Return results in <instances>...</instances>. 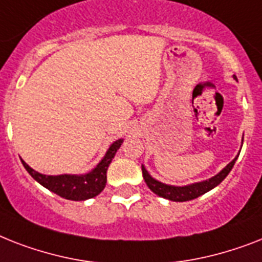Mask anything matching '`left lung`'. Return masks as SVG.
<instances>
[{"instance_id": "8db88e82", "label": "left lung", "mask_w": 262, "mask_h": 262, "mask_svg": "<svg viewBox=\"0 0 262 262\" xmlns=\"http://www.w3.org/2000/svg\"><path fill=\"white\" fill-rule=\"evenodd\" d=\"M238 155H239V153H238ZM237 159L238 156H235L234 160H231L230 163L223 168L220 173H216L215 176H212V178H210V179L207 180H203V182L192 183V184H188V186H171V184H165V183H161L159 182V180L153 179L144 165H141V169L146 186L149 187V190L152 191V192H155L156 195H159V196L161 198H165L168 201L187 202L192 201V199H196L198 196H201L203 193L208 192V191L212 190V188H215L220 183H222L223 179H225V178L229 175V172L231 171V168L234 167V163Z\"/></svg>"}]
</instances>
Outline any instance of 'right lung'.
Listing matches in <instances>:
<instances>
[{
	"label": "right lung",
	"instance_id": "add662e5",
	"mask_svg": "<svg viewBox=\"0 0 262 262\" xmlns=\"http://www.w3.org/2000/svg\"><path fill=\"white\" fill-rule=\"evenodd\" d=\"M124 142L122 138L117 140L109 146L107 152L95 168L84 175H44L40 172L32 169L24 160H21L23 165L28 171V173L33 178L37 183H40L47 190L52 191L59 196L69 199V201H86L91 198L97 196L101 193L106 186V172L109 168L110 163L116 156L117 150L120 149L121 144Z\"/></svg>",
	"mask_w": 262,
	"mask_h": 262
}]
</instances>
